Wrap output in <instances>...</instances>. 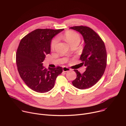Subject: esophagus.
I'll use <instances>...</instances> for the list:
<instances>
[{"label": "esophagus", "mask_w": 126, "mask_h": 126, "mask_svg": "<svg viewBox=\"0 0 126 126\" xmlns=\"http://www.w3.org/2000/svg\"><path fill=\"white\" fill-rule=\"evenodd\" d=\"M71 71V69L67 67H63V71L64 72H68V71Z\"/></svg>", "instance_id": "obj_1"}]
</instances>
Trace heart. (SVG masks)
I'll use <instances>...</instances> for the list:
<instances>
[{"label":"heart","mask_w":126,"mask_h":126,"mask_svg":"<svg viewBox=\"0 0 126 126\" xmlns=\"http://www.w3.org/2000/svg\"><path fill=\"white\" fill-rule=\"evenodd\" d=\"M63 38L71 46L75 44H79L80 42V36L78 33L69 30L65 32L63 35ZM57 43V39H54L51 44V47L52 49L54 48L56 44Z\"/></svg>","instance_id":"heart-1"}]
</instances>
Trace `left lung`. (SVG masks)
<instances>
[{"label":"left lung","instance_id":"8db88e82","mask_svg":"<svg viewBox=\"0 0 126 126\" xmlns=\"http://www.w3.org/2000/svg\"><path fill=\"white\" fill-rule=\"evenodd\" d=\"M79 32L84 38L85 46L80 56L86 71L81 74L74 70L77 78L73 85L79 89L90 88L96 84L103 76L107 65V52L105 44L93 29L87 26H79L70 28Z\"/></svg>","mask_w":126,"mask_h":126}]
</instances>
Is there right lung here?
I'll list each match as a JSON object with an SVG mask.
<instances>
[{
    "instance_id": "1",
    "label": "right lung",
    "mask_w": 126,
    "mask_h": 126,
    "mask_svg": "<svg viewBox=\"0 0 126 126\" xmlns=\"http://www.w3.org/2000/svg\"><path fill=\"white\" fill-rule=\"evenodd\" d=\"M64 29H36L24 37L18 47L16 61L20 77L32 90L46 93L53 88L62 67L47 69L42 62L51 52L52 39Z\"/></svg>"
}]
</instances>
